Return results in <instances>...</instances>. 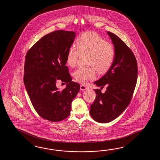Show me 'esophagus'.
<instances>
[{
	"mask_svg": "<svg viewBox=\"0 0 160 160\" xmlns=\"http://www.w3.org/2000/svg\"><path fill=\"white\" fill-rule=\"evenodd\" d=\"M80 88L81 90H87L88 89V87L86 86L85 85H81L80 86Z\"/></svg>",
	"mask_w": 160,
	"mask_h": 160,
	"instance_id": "34e87169",
	"label": "esophagus"
}]
</instances>
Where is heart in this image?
Instances as JSON below:
<instances>
[{"mask_svg": "<svg viewBox=\"0 0 160 160\" xmlns=\"http://www.w3.org/2000/svg\"><path fill=\"white\" fill-rule=\"evenodd\" d=\"M88 54V65L91 66L78 68L73 72L75 80L86 83L96 77L95 68L99 72H106L112 65L116 50L112 44L108 43L102 37L93 32L82 34L77 42V46L72 45L68 48L66 62L72 67L76 64L80 54ZM93 66L92 67V66Z\"/></svg>", "mask_w": 160, "mask_h": 160, "instance_id": "1", "label": "heart"}]
</instances>
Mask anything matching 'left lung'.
I'll list each match as a JSON object with an SVG mask.
<instances>
[{
	"instance_id": "obj_1",
	"label": "left lung",
	"mask_w": 160,
	"mask_h": 160,
	"mask_svg": "<svg viewBox=\"0 0 160 160\" xmlns=\"http://www.w3.org/2000/svg\"><path fill=\"white\" fill-rule=\"evenodd\" d=\"M116 50L114 61L108 71L94 82L102 89H95L96 98L90 114L95 121L108 123L117 118L129 105L136 88L138 68L136 57L128 46L116 35L108 31Z\"/></svg>"
}]
</instances>
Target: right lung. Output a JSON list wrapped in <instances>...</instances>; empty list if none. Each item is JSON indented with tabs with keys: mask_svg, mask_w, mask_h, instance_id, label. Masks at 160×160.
Listing matches in <instances>:
<instances>
[{
	"mask_svg": "<svg viewBox=\"0 0 160 160\" xmlns=\"http://www.w3.org/2000/svg\"><path fill=\"white\" fill-rule=\"evenodd\" d=\"M75 37L74 31H55L38 41L26 55V91L38 114L52 122L68 117L72 101L80 89L79 84L72 81L66 66L67 53ZM57 80L67 83L63 91L56 88Z\"/></svg>",
	"mask_w": 160,
	"mask_h": 160,
	"instance_id": "right-lung-1",
	"label": "right lung"
}]
</instances>
